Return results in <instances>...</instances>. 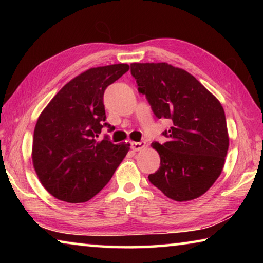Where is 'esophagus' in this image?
Listing matches in <instances>:
<instances>
[{"label": "esophagus", "mask_w": 263, "mask_h": 263, "mask_svg": "<svg viewBox=\"0 0 263 263\" xmlns=\"http://www.w3.org/2000/svg\"><path fill=\"white\" fill-rule=\"evenodd\" d=\"M146 147L145 141H132L131 142V148L133 151H141Z\"/></svg>", "instance_id": "esophagus-1"}]
</instances>
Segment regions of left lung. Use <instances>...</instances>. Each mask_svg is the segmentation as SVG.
Returning a JSON list of instances; mask_svg holds the SVG:
<instances>
[{"label": "left lung", "instance_id": "8db88e82", "mask_svg": "<svg viewBox=\"0 0 263 263\" xmlns=\"http://www.w3.org/2000/svg\"><path fill=\"white\" fill-rule=\"evenodd\" d=\"M138 91L157 117L169 119L168 141H153L160 167L148 180L177 202L206 193L220 175L229 149L224 109L193 75L166 62L131 64Z\"/></svg>", "mask_w": 263, "mask_h": 263}]
</instances>
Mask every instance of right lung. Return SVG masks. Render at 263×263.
Masks as SVG:
<instances>
[{"instance_id": "add662e5", "label": "right lung", "mask_w": 263, "mask_h": 263, "mask_svg": "<svg viewBox=\"0 0 263 263\" xmlns=\"http://www.w3.org/2000/svg\"><path fill=\"white\" fill-rule=\"evenodd\" d=\"M128 70L117 64L90 68L65 84L39 116L33 133L34 171L60 201L83 203L108 184L130 144L99 140L105 123V89Z\"/></svg>"}]
</instances>
